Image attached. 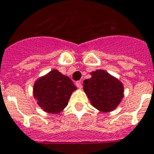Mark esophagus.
I'll return each instance as SVG.
<instances>
[{"mask_svg": "<svg viewBox=\"0 0 154 154\" xmlns=\"http://www.w3.org/2000/svg\"><path fill=\"white\" fill-rule=\"evenodd\" d=\"M75 85H76V86H77V87H78L79 89H82V82H80V81H78V82H75Z\"/></svg>", "mask_w": 154, "mask_h": 154, "instance_id": "1", "label": "esophagus"}]
</instances>
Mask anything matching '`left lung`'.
Listing matches in <instances>:
<instances>
[{"label": "left lung", "mask_w": 154, "mask_h": 154, "mask_svg": "<svg viewBox=\"0 0 154 154\" xmlns=\"http://www.w3.org/2000/svg\"><path fill=\"white\" fill-rule=\"evenodd\" d=\"M91 75L83 82V91L91 105L101 112L115 110L124 98L123 82L102 69L91 72Z\"/></svg>", "instance_id": "8db88e82"}]
</instances>
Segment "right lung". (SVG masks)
<instances>
[{
  "label": "right lung",
  "mask_w": 154,
  "mask_h": 154,
  "mask_svg": "<svg viewBox=\"0 0 154 154\" xmlns=\"http://www.w3.org/2000/svg\"><path fill=\"white\" fill-rule=\"evenodd\" d=\"M76 90L68 76L54 68L34 82L33 95L43 111L59 114L68 105L71 95Z\"/></svg>",
  "instance_id": "1"
}]
</instances>
